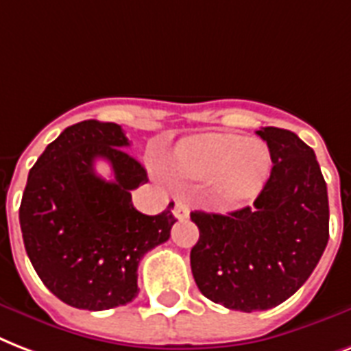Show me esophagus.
<instances>
[{"instance_id":"1","label":"esophagus","mask_w":351,"mask_h":351,"mask_svg":"<svg viewBox=\"0 0 351 351\" xmlns=\"http://www.w3.org/2000/svg\"><path fill=\"white\" fill-rule=\"evenodd\" d=\"M172 213H173V216L179 219L186 218V216H189V205H186L184 201H176V203H173Z\"/></svg>"}]
</instances>
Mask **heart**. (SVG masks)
I'll list each match as a JSON object with an SVG mask.
<instances>
[{"mask_svg": "<svg viewBox=\"0 0 351 351\" xmlns=\"http://www.w3.org/2000/svg\"><path fill=\"white\" fill-rule=\"evenodd\" d=\"M176 165L190 178L218 179L225 194L240 197L265 181L271 170V152L256 138L214 133L181 146Z\"/></svg>", "mask_w": 351, "mask_h": 351, "instance_id": "b5f03b06", "label": "heart"}]
</instances>
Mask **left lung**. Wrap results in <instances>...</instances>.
Here are the masks:
<instances>
[{
	"label": "left lung",
	"mask_w": 351,
	"mask_h": 351,
	"mask_svg": "<svg viewBox=\"0 0 351 351\" xmlns=\"http://www.w3.org/2000/svg\"><path fill=\"white\" fill-rule=\"evenodd\" d=\"M256 133L267 143L273 168L254 203L227 214H190L199 229L190 251L199 291L245 313L295 295L330 238L328 189L315 152L289 130L267 126Z\"/></svg>",
	"instance_id": "1"
}]
</instances>
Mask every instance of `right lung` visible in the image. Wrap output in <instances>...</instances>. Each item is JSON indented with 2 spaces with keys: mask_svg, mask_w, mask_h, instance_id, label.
<instances>
[{
  "mask_svg": "<svg viewBox=\"0 0 351 351\" xmlns=\"http://www.w3.org/2000/svg\"><path fill=\"white\" fill-rule=\"evenodd\" d=\"M115 122L82 121L65 128L31 168L20 205L27 256L49 291L73 308L102 311L137 297V267L170 238V213L146 216L132 190L148 183L145 167ZM106 158V182L94 161Z\"/></svg>",
  "mask_w": 351,
  "mask_h": 351,
  "instance_id": "obj_1",
  "label": "right lung"
}]
</instances>
